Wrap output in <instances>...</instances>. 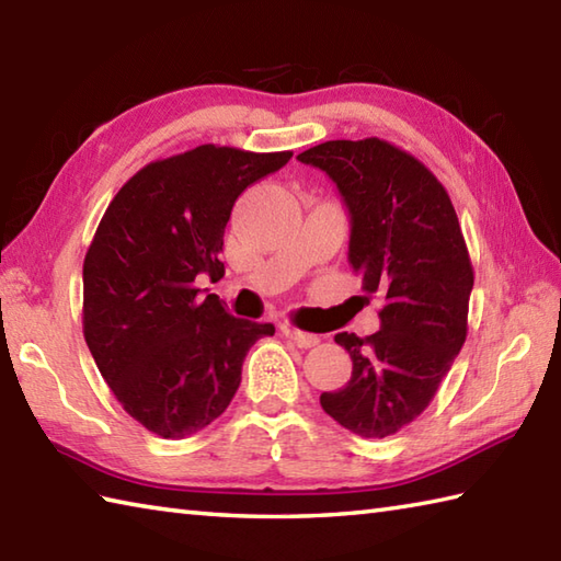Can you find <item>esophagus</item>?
I'll return each mask as SVG.
<instances>
[{
    "label": "esophagus",
    "mask_w": 561,
    "mask_h": 561,
    "mask_svg": "<svg viewBox=\"0 0 561 561\" xmlns=\"http://www.w3.org/2000/svg\"><path fill=\"white\" fill-rule=\"evenodd\" d=\"M282 332H284V335H287V340H291L299 350H311V347H316V344L320 342L316 335H311V332H304V330L291 328V325H284Z\"/></svg>",
    "instance_id": "1"
}]
</instances>
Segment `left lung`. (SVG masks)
Segmentation results:
<instances>
[{
    "label": "left lung",
    "mask_w": 561,
    "mask_h": 561,
    "mask_svg": "<svg viewBox=\"0 0 561 561\" xmlns=\"http://www.w3.org/2000/svg\"><path fill=\"white\" fill-rule=\"evenodd\" d=\"M299 161L335 181L352 217L350 262L364 291L383 301L374 335H335L352 378L320 404L350 432L386 438L428 408L468 337V245L446 187L390 141L332 139Z\"/></svg>",
    "instance_id": "8db88e82"
}]
</instances>
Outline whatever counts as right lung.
<instances>
[{"instance_id":"right-lung-1","label":"right lung","mask_w":561,"mask_h":561,"mask_svg":"<svg viewBox=\"0 0 561 561\" xmlns=\"http://www.w3.org/2000/svg\"><path fill=\"white\" fill-rule=\"evenodd\" d=\"M291 151L202 145L147 163L117 190L83 257V340L123 410L185 438L229 408L248 350L272 323L233 318L195 279L224 277L238 195Z\"/></svg>"}]
</instances>
